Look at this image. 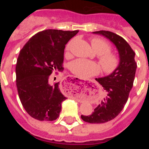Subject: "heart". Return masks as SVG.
<instances>
[{
    "label": "heart",
    "mask_w": 149,
    "mask_h": 149,
    "mask_svg": "<svg viewBox=\"0 0 149 149\" xmlns=\"http://www.w3.org/2000/svg\"><path fill=\"white\" fill-rule=\"evenodd\" d=\"M72 42L68 43L65 51H69ZM91 44L96 53L99 55L98 60L105 74H110L116 70L120 63L118 55L111 52V45L101 38L95 37L91 39ZM70 69L74 74L83 78L94 76L100 72V66L94 62L84 59H77L70 64Z\"/></svg>",
    "instance_id": "1"
}]
</instances>
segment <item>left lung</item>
I'll return each mask as SVG.
<instances>
[{"label":"left lung","instance_id":"obj_1","mask_svg":"<svg viewBox=\"0 0 149 149\" xmlns=\"http://www.w3.org/2000/svg\"><path fill=\"white\" fill-rule=\"evenodd\" d=\"M93 33L104 36L113 42L120 56V63L115 72L107 77L95 79L106 92L104 98L91 115L81 116L84 122L101 124L113 120L123 110L133 87L136 63L135 52L122 36L106 30Z\"/></svg>","mask_w":149,"mask_h":149}]
</instances>
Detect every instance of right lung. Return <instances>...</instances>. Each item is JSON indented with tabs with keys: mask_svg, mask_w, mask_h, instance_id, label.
<instances>
[{
	"mask_svg": "<svg viewBox=\"0 0 149 149\" xmlns=\"http://www.w3.org/2000/svg\"><path fill=\"white\" fill-rule=\"evenodd\" d=\"M78 31L42 30L21 50L15 68L17 89L22 106L33 119L54 121L60 116L67 98L60 92V82L51 85V74L63 68L65 45Z\"/></svg>",
	"mask_w": 149,
	"mask_h": 149,
	"instance_id": "1",
	"label": "right lung"
}]
</instances>
